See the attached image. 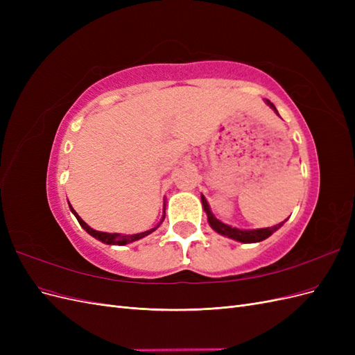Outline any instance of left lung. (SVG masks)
Here are the masks:
<instances>
[{
    "label": "left lung",
    "instance_id": "1",
    "mask_svg": "<svg viewBox=\"0 0 355 355\" xmlns=\"http://www.w3.org/2000/svg\"><path fill=\"white\" fill-rule=\"evenodd\" d=\"M266 103L271 106V108L277 112V110H275V106H274V103H271L270 101H266ZM204 210H206V213H207V219H209V223H210V227L216 231V232H219V234H222V235H227V237H230V239H232V240H237V241H241V243H257V241H262V240H265V239H268L270 237V235L272 234V232H275L278 228L282 227V225L287 220H284V222H282V223H278V225H275V227H272V228H262V230H252V231H243V230H237V228H232V227H228V225H225V223H222V222H219L216 218L213 216L211 214V211L209 210V206H207V202H204Z\"/></svg>",
    "mask_w": 355,
    "mask_h": 355
}]
</instances>
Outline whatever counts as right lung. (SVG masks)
I'll use <instances>...</instances> for the list:
<instances>
[{"label": "right lung", "instance_id": "obj_1", "mask_svg": "<svg viewBox=\"0 0 355 355\" xmlns=\"http://www.w3.org/2000/svg\"><path fill=\"white\" fill-rule=\"evenodd\" d=\"M73 214L75 216H77V220L80 222V225L81 227L87 231L90 235H93L94 239H98L99 241H102V243H106V244H115V245H124V244H127V243H132V241H136V240H141V239H144L145 235H148V234H151L153 231H155L157 228H158V225L163 222V219H164V216H163V219H161V222L157 225L155 228H153V230H149V231H145V232H141V234H133V235H121V234H108V232H99V231H94V230H92L87 223H85L77 213L73 211Z\"/></svg>", "mask_w": 355, "mask_h": 355}]
</instances>
